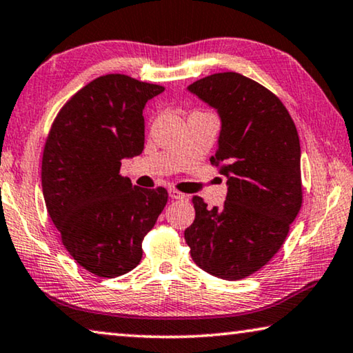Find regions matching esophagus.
<instances>
[{
	"label": "esophagus",
	"mask_w": 353,
	"mask_h": 353,
	"mask_svg": "<svg viewBox=\"0 0 353 353\" xmlns=\"http://www.w3.org/2000/svg\"><path fill=\"white\" fill-rule=\"evenodd\" d=\"M170 198L171 199H185V194L181 193V192H177V190H174V188H171L170 190Z\"/></svg>",
	"instance_id": "1"
}]
</instances>
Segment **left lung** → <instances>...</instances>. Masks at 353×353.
<instances>
[{
    "label": "left lung",
    "mask_w": 353,
    "mask_h": 353,
    "mask_svg": "<svg viewBox=\"0 0 353 353\" xmlns=\"http://www.w3.org/2000/svg\"><path fill=\"white\" fill-rule=\"evenodd\" d=\"M187 89L220 116L210 161L221 165L228 194L223 207L214 209L194 196L196 216L183 236L199 268L236 281L278 253L299 214V133L275 94L236 72L201 78Z\"/></svg>",
    "instance_id": "8db88e82"
}]
</instances>
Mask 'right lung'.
<instances>
[{
    "mask_svg": "<svg viewBox=\"0 0 353 353\" xmlns=\"http://www.w3.org/2000/svg\"><path fill=\"white\" fill-rule=\"evenodd\" d=\"M163 86L110 74L81 88L56 116L42 157L43 199L65 250L85 270L114 278L135 268L165 209V188L119 174L144 149L143 110Z\"/></svg>",
    "mask_w": 353,
    "mask_h": 353,
    "instance_id": "add662e5",
    "label": "right lung"
}]
</instances>
